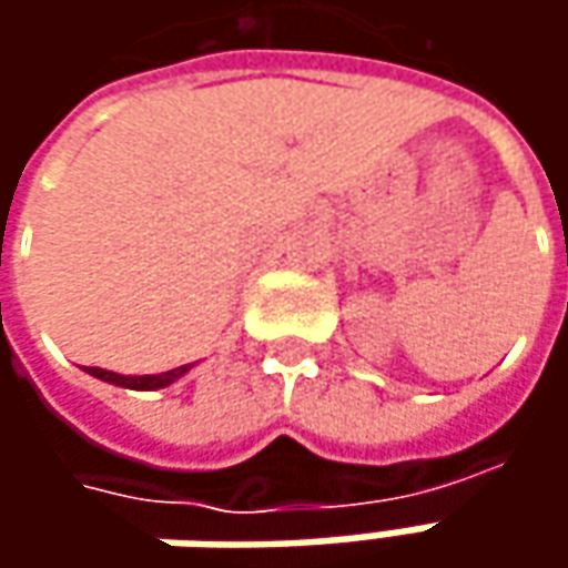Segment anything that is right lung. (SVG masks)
Instances as JSON below:
<instances>
[{
    "label": "right lung",
    "instance_id": "right-lung-1",
    "mask_svg": "<svg viewBox=\"0 0 568 568\" xmlns=\"http://www.w3.org/2000/svg\"><path fill=\"white\" fill-rule=\"evenodd\" d=\"M192 363L186 366H176V369H166V373H154V376H120L113 369H100V366H84V373H91L94 379L110 382V385H120V388H135V392H154V388H166L176 379H183Z\"/></svg>",
    "mask_w": 568,
    "mask_h": 568
}]
</instances>
